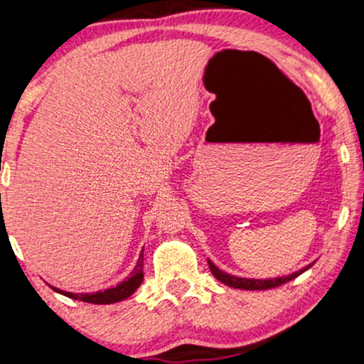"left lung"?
I'll return each mask as SVG.
<instances>
[{
    "instance_id": "obj_1",
    "label": "left lung",
    "mask_w": 364,
    "mask_h": 364,
    "mask_svg": "<svg viewBox=\"0 0 364 364\" xmlns=\"http://www.w3.org/2000/svg\"><path fill=\"white\" fill-rule=\"evenodd\" d=\"M208 261V266H210V271H212V274L215 277L218 282H222L227 287L230 288H239V290H269V288H277L279 284L283 283H288L291 282V279H295L296 277H300L301 273H305L309 268H312L314 262H310V264L304 266V268L295 271V273H290L287 274V277H277V278H240V277H234V274H229L225 273V271H222L220 268H217L215 264H213L212 261Z\"/></svg>"
}]
</instances>
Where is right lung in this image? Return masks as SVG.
<instances>
[{
	"label": "right lung",
	"instance_id": "1",
	"mask_svg": "<svg viewBox=\"0 0 364 364\" xmlns=\"http://www.w3.org/2000/svg\"><path fill=\"white\" fill-rule=\"evenodd\" d=\"M144 282V249L139 254V259L135 268L130 273V277H127L124 282H120L117 287L107 288L103 291H95V293H71V291H63L59 288L50 287L52 290L60 293V295L69 296L73 300H81L87 301V304H98V305H107V304H117V301H122L129 296H132L135 290L142 284Z\"/></svg>",
	"mask_w": 364,
	"mask_h": 364
}]
</instances>
